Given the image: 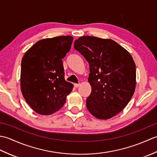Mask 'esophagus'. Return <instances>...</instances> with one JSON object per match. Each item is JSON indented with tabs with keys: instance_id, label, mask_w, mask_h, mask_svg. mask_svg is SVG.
Instances as JSON below:
<instances>
[{
	"instance_id": "34e87169",
	"label": "esophagus",
	"mask_w": 157,
	"mask_h": 157,
	"mask_svg": "<svg viewBox=\"0 0 157 157\" xmlns=\"http://www.w3.org/2000/svg\"><path fill=\"white\" fill-rule=\"evenodd\" d=\"M78 86H79V84H74V87L75 88H78Z\"/></svg>"
}]
</instances>
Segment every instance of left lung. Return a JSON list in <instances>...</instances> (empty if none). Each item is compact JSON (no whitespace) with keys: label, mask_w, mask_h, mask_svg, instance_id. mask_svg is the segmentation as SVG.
<instances>
[{"label":"left lung","mask_w":157,"mask_h":157,"mask_svg":"<svg viewBox=\"0 0 157 157\" xmlns=\"http://www.w3.org/2000/svg\"><path fill=\"white\" fill-rule=\"evenodd\" d=\"M74 48L90 65L91 94L86 106L95 117L108 119L128 104L136 88V65L132 56L111 39L85 36L75 40Z\"/></svg>","instance_id":"left-lung-1"}]
</instances>
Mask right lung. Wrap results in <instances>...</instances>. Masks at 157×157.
<instances>
[{"instance_id":"obj_1","label":"right lung","mask_w":157,"mask_h":157,"mask_svg":"<svg viewBox=\"0 0 157 157\" xmlns=\"http://www.w3.org/2000/svg\"><path fill=\"white\" fill-rule=\"evenodd\" d=\"M73 37L63 36L39 40L25 53L21 61V90L35 112L51 115L64 105L73 85L65 79L62 59Z\"/></svg>"}]
</instances>
